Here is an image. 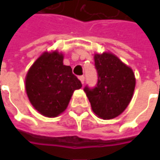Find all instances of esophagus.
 <instances>
[{
    "mask_svg": "<svg viewBox=\"0 0 160 160\" xmlns=\"http://www.w3.org/2000/svg\"><path fill=\"white\" fill-rule=\"evenodd\" d=\"M84 79H85V78H84V77H83V76H81V77H79V80H80V81H81V83H84Z\"/></svg>",
    "mask_w": 160,
    "mask_h": 160,
    "instance_id": "esophagus-1",
    "label": "esophagus"
}]
</instances>
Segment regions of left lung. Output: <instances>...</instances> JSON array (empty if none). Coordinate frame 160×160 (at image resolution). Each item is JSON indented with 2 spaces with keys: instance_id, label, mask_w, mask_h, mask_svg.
Segmentation results:
<instances>
[{
  "instance_id": "8db88e82",
  "label": "left lung",
  "mask_w": 160,
  "mask_h": 160,
  "mask_svg": "<svg viewBox=\"0 0 160 160\" xmlns=\"http://www.w3.org/2000/svg\"><path fill=\"white\" fill-rule=\"evenodd\" d=\"M98 82L84 87L92 109L102 119H112L122 113L132 100L135 77L132 68L112 53L94 55Z\"/></svg>"
}]
</instances>
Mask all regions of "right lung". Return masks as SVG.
I'll return each instance as SVG.
<instances>
[{
    "instance_id": "add662e5",
    "label": "right lung",
    "mask_w": 160,
    "mask_h": 160,
    "mask_svg": "<svg viewBox=\"0 0 160 160\" xmlns=\"http://www.w3.org/2000/svg\"><path fill=\"white\" fill-rule=\"evenodd\" d=\"M82 83L69 66L63 64V54L43 52L26 77V90L33 107L42 116L55 118L67 108L74 91Z\"/></svg>"
}]
</instances>
